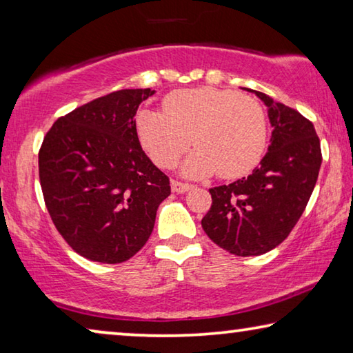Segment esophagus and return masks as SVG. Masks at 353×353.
<instances>
[{
    "label": "esophagus",
    "instance_id": "34e87169",
    "mask_svg": "<svg viewBox=\"0 0 353 353\" xmlns=\"http://www.w3.org/2000/svg\"><path fill=\"white\" fill-rule=\"evenodd\" d=\"M191 187H193L191 183H183V182H179V181L171 182L172 193H185V191H188Z\"/></svg>",
    "mask_w": 353,
    "mask_h": 353
}]
</instances>
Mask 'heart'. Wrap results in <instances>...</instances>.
I'll list each match as a JSON object with an SVG mask.
<instances>
[{"mask_svg": "<svg viewBox=\"0 0 353 353\" xmlns=\"http://www.w3.org/2000/svg\"><path fill=\"white\" fill-rule=\"evenodd\" d=\"M135 130L149 159L171 170L198 148L183 165V174L223 179L246 176L260 163L268 145V121L255 99L214 87L183 88L166 94L162 110H141Z\"/></svg>", "mask_w": 353, "mask_h": 353, "instance_id": "obj_1", "label": "heart"}]
</instances>
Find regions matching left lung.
<instances>
[{
  "label": "left lung",
  "mask_w": 353,
  "mask_h": 353,
  "mask_svg": "<svg viewBox=\"0 0 353 353\" xmlns=\"http://www.w3.org/2000/svg\"><path fill=\"white\" fill-rule=\"evenodd\" d=\"M255 94L270 109L271 145L252 174L208 190L212 207L201 221L214 244L238 256L270 252L290 235L305 210L322 163L313 123L265 93Z\"/></svg>",
  "instance_id": "left-lung-1"
}]
</instances>
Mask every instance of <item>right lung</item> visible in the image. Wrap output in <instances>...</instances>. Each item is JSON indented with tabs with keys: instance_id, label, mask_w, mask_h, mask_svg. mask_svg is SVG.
I'll list each match as a JSON object with an SVG mask.
<instances>
[{
	"instance_id": "obj_1",
	"label": "right lung",
	"mask_w": 353,
	"mask_h": 353,
	"mask_svg": "<svg viewBox=\"0 0 353 353\" xmlns=\"http://www.w3.org/2000/svg\"><path fill=\"white\" fill-rule=\"evenodd\" d=\"M151 88H126L56 119L39 151L48 213L68 246L92 261L134 256L154 229L170 179L137 137L135 113Z\"/></svg>"
}]
</instances>
